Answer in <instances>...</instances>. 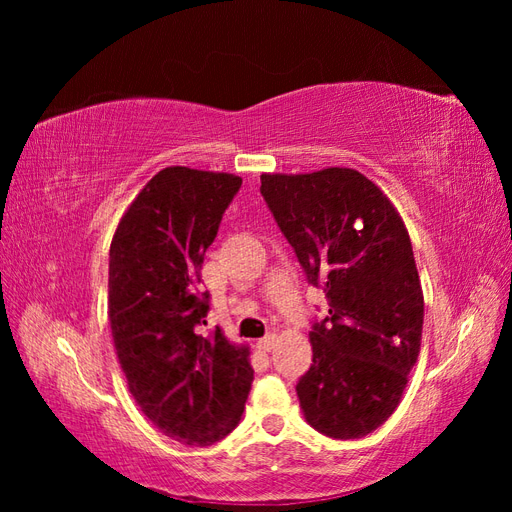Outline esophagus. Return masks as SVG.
Here are the masks:
<instances>
[{
	"instance_id": "esophagus-1",
	"label": "esophagus",
	"mask_w": 512,
	"mask_h": 512,
	"mask_svg": "<svg viewBox=\"0 0 512 512\" xmlns=\"http://www.w3.org/2000/svg\"><path fill=\"white\" fill-rule=\"evenodd\" d=\"M275 335H267V337H262V339H258L256 342V348L260 350V352H271L273 350V346H275Z\"/></svg>"
}]
</instances>
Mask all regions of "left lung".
<instances>
[{
  "label": "left lung",
  "instance_id": "8db88e82",
  "mask_svg": "<svg viewBox=\"0 0 512 512\" xmlns=\"http://www.w3.org/2000/svg\"><path fill=\"white\" fill-rule=\"evenodd\" d=\"M260 194L329 301L297 384L305 421L329 438H363L399 406L421 350L425 303L404 220L354 168L262 173Z\"/></svg>",
  "mask_w": 512,
  "mask_h": 512
}]
</instances>
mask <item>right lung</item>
Masks as SVG:
<instances>
[{
  "label": "right lung",
  "instance_id": "right-lung-1",
  "mask_svg": "<svg viewBox=\"0 0 512 512\" xmlns=\"http://www.w3.org/2000/svg\"><path fill=\"white\" fill-rule=\"evenodd\" d=\"M241 177L168 166L123 213L108 258V320L138 408L190 446L222 440L241 421L254 369L250 348L209 335L200 269Z\"/></svg>",
  "mask_w": 512,
  "mask_h": 512
}]
</instances>
